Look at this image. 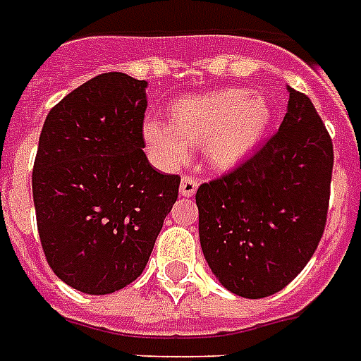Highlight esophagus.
<instances>
[{"label": "esophagus", "instance_id": "1", "mask_svg": "<svg viewBox=\"0 0 361 361\" xmlns=\"http://www.w3.org/2000/svg\"><path fill=\"white\" fill-rule=\"evenodd\" d=\"M198 189V181L192 176H183L180 183V195L181 197H192Z\"/></svg>", "mask_w": 361, "mask_h": 361}]
</instances>
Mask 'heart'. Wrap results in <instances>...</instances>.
Here are the masks:
<instances>
[{"mask_svg": "<svg viewBox=\"0 0 361 361\" xmlns=\"http://www.w3.org/2000/svg\"><path fill=\"white\" fill-rule=\"evenodd\" d=\"M170 121L147 120L142 135L166 164L183 163L187 146H200L212 166L234 169L251 155L268 133L274 110L262 93L228 87L198 97H185L170 106Z\"/></svg>", "mask_w": 361, "mask_h": 361, "instance_id": "b5f03b06", "label": "heart"}]
</instances>
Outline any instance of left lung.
<instances>
[{
    "mask_svg": "<svg viewBox=\"0 0 361 361\" xmlns=\"http://www.w3.org/2000/svg\"><path fill=\"white\" fill-rule=\"evenodd\" d=\"M334 146L307 95L288 87L279 130L245 163L197 191L206 262L232 294L283 290L311 260L326 226Z\"/></svg>",
    "mask_w": 361,
    "mask_h": 361,
    "instance_id": "obj_1",
    "label": "left lung"
}]
</instances>
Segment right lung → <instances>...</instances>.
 Wrapping results in <instances>:
<instances>
[{
    "mask_svg": "<svg viewBox=\"0 0 361 361\" xmlns=\"http://www.w3.org/2000/svg\"><path fill=\"white\" fill-rule=\"evenodd\" d=\"M146 80L99 75L48 112L31 187L42 251L59 279L110 294L144 271L178 198L180 176L142 147Z\"/></svg>",
    "mask_w": 361,
    "mask_h": 361,
    "instance_id": "1",
    "label": "right lung"
}]
</instances>
